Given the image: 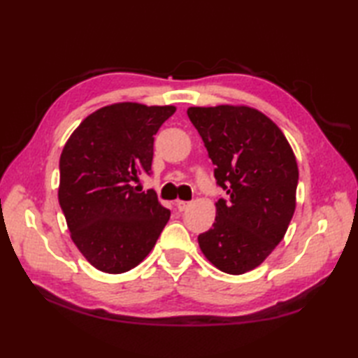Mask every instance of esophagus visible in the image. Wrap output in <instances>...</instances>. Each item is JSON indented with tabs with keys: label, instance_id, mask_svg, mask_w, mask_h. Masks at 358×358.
I'll return each mask as SVG.
<instances>
[{
	"label": "esophagus",
	"instance_id": "esophagus-1",
	"mask_svg": "<svg viewBox=\"0 0 358 358\" xmlns=\"http://www.w3.org/2000/svg\"><path fill=\"white\" fill-rule=\"evenodd\" d=\"M175 204H177V209H178L180 212H183V210H186L189 206H191V203H189V201H183V200H177V203H175Z\"/></svg>",
	"mask_w": 358,
	"mask_h": 358
}]
</instances>
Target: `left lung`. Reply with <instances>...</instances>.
Returning <instances> with one entry per match:
<instances>
[{"mask_svg":"<svg viewBox=\"0 0 358 358\" xmlns=\"http://www.w3.org/2000/svg\"><path fill=\"white\" fill-rule=\"evenodd\" d=\"M187 117L227 194L199 245L217 269L240 275L269 257L291 223L299 183L294 150L280 127L249 106H194Z\"/></svg>","mask_w":358,"mask_h":358,"instance_id":"obj_1","label":"left lung"}]
</instances>
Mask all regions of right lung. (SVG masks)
Instances as JSON below:
<instances>
[{"instance_id": "obj_1", "label": "right lung", "mask_w": 358, "mask_h": 358, "mask_svg": "<svg viewBox=\"0 0 358 358\" xmlns=\"http://www.w3.org/2000/svg\"><path fill=\"white\" fill-rule=\"evenodd\" d=\"M175 106L124 101L90 113L59 157L58 200L71 238L106 273L138 266L155 246L171 210L154 191L134 186L150 171L154 135Z\"/></svg>"}]
</instances>
